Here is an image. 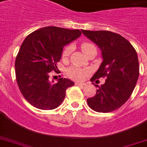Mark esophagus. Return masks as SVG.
Wrapping results in <instances>:
<instances>
[{
  "label": "esophagus",
  "mask_w": 147,
  "mask_h": 147,
  "mask_svg": "<svg viewBox=\"0 0 147 147\" xmlns=\"http://www.w3.org/2000/svg\"><path fill=\"white\" fill-rule=\"evenodd\" d=\"M76 85H78V86H85V85H86V84L83 82H77L76 83Z\"/></svg>",
  "instance_id": "1"
}]
</instances>
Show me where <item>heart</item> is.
I'll return each mask as SVG.
<instances>
[{"mask_svg": "<svg viewBox=\"0 0 147 147\" xmlns=\"http://www.w3.org/2000/svg\"><path fill=\"white\" fill-rule=\"evenodd\" d=\"M92 49H96L94 47V44H92L91 42H84L82 44V49L83 53H85L88 50ZM71 51V47L69 46L65 48L62 53V57L67 58L70 55ZM67 75L70 77L71 78L74 79V80H82L85 78V76H87L88 71L85 70V69H79L78 67L72 66L70 67L67 69Z\"/></svg>", "mask_w": 147, "mask_h": 147, "instance_id": "heart-1", "label": "heart"}]
</instances>
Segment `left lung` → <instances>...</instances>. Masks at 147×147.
<instances>
[{
	"label": "left lung",
	"mask_w": 147,
	"mask_h": 147,
	"mask_svg": "<svg viewBox=\"0 0 147 147\" xmlns=\"http://www.w3.org/2000/svg\"><path fill=\"white\" fill-rule=\"evenodd\" d=\"M82 32L100 48L102 55V62L91 81L106 78L100 86L92 83L98 90L94 97L88 98V105L94 111H113L129 99L136 86L140 69L137 52L117 33L85 30Z\"/></svg>",
	"instance_id": "left-lung-1"
}]
</instances>
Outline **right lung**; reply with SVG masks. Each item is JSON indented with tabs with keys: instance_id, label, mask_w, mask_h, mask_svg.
I'll list each match as a JSON object with an SVG mask.
<instances>
[{
	"instance_id": "right-lung-1",
	"label": "right lung",
	"mask_w": 147,
	"mask_h": 147,
	"mask_svg": "<svg viewBox=\"0 0 147 147\" xmlns=\"http://www.w3.org/2000/svg\"><path fill=\"white\" fill-rule=\"evenodd\" d=\"M81 34L78 30L46 26L25 38L16 58L15 72L18 87L30 105L53 110L62 104L66 89L75 83L63 78L50 81L49 73L57 69L63 47Z\"/></svg>"
}]
</instances>
